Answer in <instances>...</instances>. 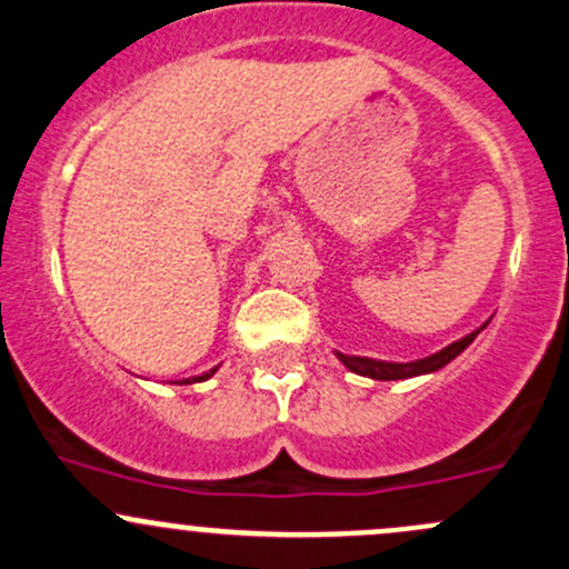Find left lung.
Returning <instances> with one entry per match:
<instances>
[{
  "label": "left lung",
  "mask_w": 569,
  "mask_h": 569,
  "mask_svg": "<svg viewBox=\"0 0 569 569\" xmlns=\"http://www.w3.org/2000/svg\"><path fill=\"white\" fill-rule=\"evenodd\" d=\"M490 321V319H488ZM480 325L477 330H471L469 335H463V338L452 340L450 346H445V349H439L436 355H428L422 357V360H411V362H387V360H373V357H355V355H343V351H335V357H338L340 362L346 365V368L351 370V373L357 376H368V379H376V381H400V379H415V376H428V373H436V370H441L445 365H450L460 351L466 349V346L471 343V340L477 338L482 330L488 327Z\"/></svg>",
  "instance_id": "obj_1"
}]
</instances>
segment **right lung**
Instances as JSON below:
<instances>
[{"label": "right lung", "mask_w": 569, "mask_h": 569, "mask_svg": "<svg viewBox=\"0 0 569 569\" xmlns=\"http://www.w3.org/2000/svg\"><path fill=\"white\" fill-rule=\"evenodd\" d=\"M220 368V365H218ZM218 368H212V370H207V373H201V376H190V379H182V381H174V385H196V381H207V379H212L214 373H218Z\"/></svg>", "instance_id": "obj_1"}]
</instances>
